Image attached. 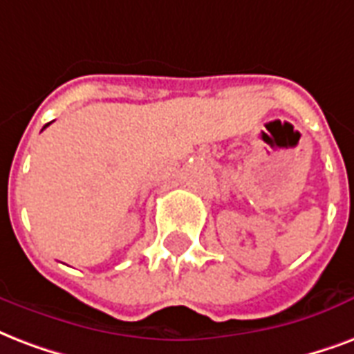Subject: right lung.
Returning <instances> with one entry per match:
<instances>
[{
	"mask_svg": "<svg viewBox=\"0 0 354 354\" xmlns=\"http://www.w3.org/2000/svg\"><path fill=\"white\" fill-rule=\"evenodd\" d=\"M48 124H50V122H48ZM48 124H46V126H44V128H48Z\"/></svg>",
	"mask_w": 354,
	"mask_h": 354,
	"instance_id": "add662e5",
	"label": "right lung"
}]
</instances>
